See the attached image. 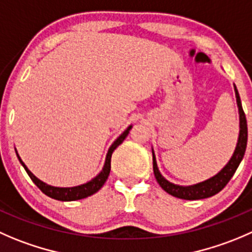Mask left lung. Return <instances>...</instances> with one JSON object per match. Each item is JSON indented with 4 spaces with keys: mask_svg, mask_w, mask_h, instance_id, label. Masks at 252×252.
<instances>
[{
    "mask_svg": "<svg viewBox=\"0 0 252 252\" xmlns=\"http://www.w3.org/2000/svg\"><path fill=\"white\" fill-rule=\"evenodd\" d=\"M234 90H235L236 103H238L239 108V119H240V131H239L238 144H236L235 151H234L233 156L229 160V162L216 176L193 186H178L175 185V183H171L158 171V163H156V158L154 155L153 150L154 175H155L156 181L161 186V188H162L163 191L167 192L168 194L181 199H187V201L208 198V197H212L218 193V192H220L225 187L226 183L230 181V178L233 177L234 173H235L236 168L239 167L244 155H245L246 144H248V123H246V117L245 113H244L240 96H239V92L236 90L235 85H234Z\"/></svg>",
    "mask_w": 252,
    "mask_h": 252,
    "instance_id": "1",
    "label": "left lung"
}]
</instances>
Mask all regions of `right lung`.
Segmentation results:
<instances>
[{"instance_id":"add662e5","label":"right lung","mask_w":252,"mask_h":252,"mask_svg":"<svg viewBox=\"0 0 252 252\" xmlns=\"http://www.w3.org/2000/svg\"><path fill=\"white\" fill-rule=\"evenodd\" d=\"M130 129H131V126H129L128 128H126V130H124L118 138H117V140L112 144L108 153H107L106 162H104V166L103 168H102L101 172H99L96 177L92 178L91 181H89V182L84 183V185L75 186V187H54V186L46 185L45 182H43V181H40L39 178H36L35 176L28 170V167L24 165V162L21 160V158H19L18 153H17V158H18L19 162L22 163L24 170L27 171V173H28V176L31 177V180L35 183L36 187H38L44 194H46V196L50 197V198L58 199V201H65V202L77 201V199H82V198H86V197L89 196H92V194H94L97 191L101 189L102 186L104 185V182H106L107 178H108L109 172H111L112 154H113V151L116 150L122 143H123L124 139H126V135L129 134V130H130Z\"/></svg>"}]
</instances>
